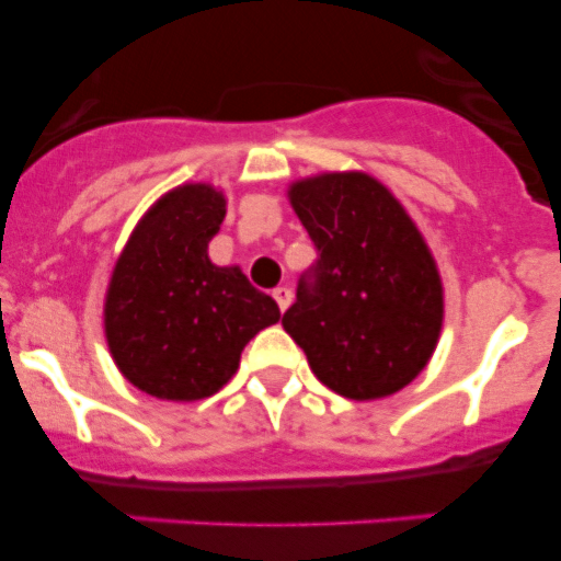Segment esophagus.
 <instances>
[{
    "instance_id": "esophagus-1",
    "label": "esophagus",
    "mask_w": 561,
    "mask_h": 561,
    "mask_svg": "<svg viewBox=\"0 0 561 561\" xmlns=\"http://www.w3.org/2000/svg\"><path fill=\"white\" fill-rule=\"evenodd\" d=\"M272 297H275L277 309H280V311L289 309V304H291V291L286 289V286H277V289L272 291Z\"/></svg>"
}]
</instances>
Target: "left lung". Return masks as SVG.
Segmentation results:
<instances>
[{
	"mask_svg": "<svg viewBox=\"0 0 561 561\" xmlns=\"http://www.w3.org/2000/svg\"><path fill=\"white\" fill-rule=\"evenodd\" d=\"M317 261L297 280L284 329L325 388L381 399L435 351L444 289L421 232L368 173H323L289 191Z\"/></svg>",
	"mask_w": 561,
	"mask_h": 561,
	"instance_id": "8db88e82",
	"label": "left lung"
}]
</instances>
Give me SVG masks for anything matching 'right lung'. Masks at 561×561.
Here are the masks:
<instances>
[{"instance_id":"1","label":"right lung","mask_w":561,"mask_h":561,"mask_svg":"<svg viewBox=\"0 0 561 561\" xmlns=\"http://www.w3.org/2000/svg\"><path fill=\"white\" fill-rule=\"evenodd\" d=\"M225 196L182 185L142 216L117 257L106 295V340L121 374L142 393L196 401L219 393L247 342L280 320L270 295L238 266H216L207 244Z\"/></svg>"}]
</instances>
